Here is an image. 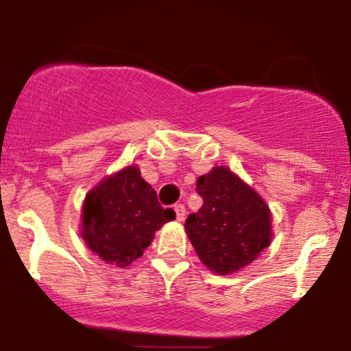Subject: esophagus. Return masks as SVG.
Returning <instances> with one entry per match:
<instances>
[{
    "label": "esophagus",
    "mask_w": 351,
    "mask_h": 351,
    "mask_svg": "<svg viewBox=\"0 0 351 351\" xmlns=\"http://www.w3.org/2000/svg\"><path fill=\"white\" fill-rule=\"evenodd\" d=\"M175 213H176V219L178 221H184V216H186V208H184V204H175Z\"/></svg>",
    "instance_id": "obj_1"
}]
</instances>
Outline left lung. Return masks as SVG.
I'll list each match as a JSON object with an SVG mask.
<instances>
[{
    "label": "left lung",
    "instance_id": "obj_1",
    "mask_svg": "<svg viewBox=\"0 0 351 351\" xmlns=\"http://www.w3.org/2000/svg\"><path fill=\"white\" fill-rule=\"evenodd\" d=\"M196 191L202 206L184 229L199 260L222 276L252 263L271 242L267 202L226 167L199 176Z\"/></svg>",
    "mask_w": 351,
    "mask_h": 351
}]
</instances>
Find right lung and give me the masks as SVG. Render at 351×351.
I'll return each mask as SVG.
<instances>
[{"instance_id": "add662e5", "label": "right lung", "mask_w": 351, "mask_h": 351, "mask_svg": "<svg viewBox=\"0 0 351 351\" xmlns=\"http://www.w3.org/2000/svg\"><path fill=\"white\" fill-rule=\"evenodd\" d=\"M176 217L163 209L137 167L104 178L84 197L82 237L101 260L124 268L142 256L154 234Z\"/></svg>"}]
</instances>
